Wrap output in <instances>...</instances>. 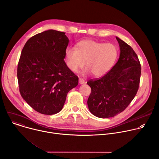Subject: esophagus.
<instances>
[{"label":"esophagus","instance_id":"1","mask_svg":"<svg viewBox=\"0 0 159 159\" xmlns=\"http://www.w3.org/2000/svg\"><path fill=\"white\" fill-rule=\"evenodd\" d=\"M79 84H83L85 83V80H84L83 79H82V78H79Z\"/></svg>","mask_w":159,"mask_h":159}]
</instances>
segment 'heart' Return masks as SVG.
Wrapping results in <instances>:
<instances>
[{
    "label": "heart",
    "instance_id": "1",
    "mask_svg": "<svg viewBox=\"0 0 159 159\" xmlns=\"http://www.w3.org/2000/svg\"><path fill=\"white\" fill-rule=\"evenodd\" d=\"M118 55V49L112 43H104L93 39H84L77 43L76 48L69 47L65 50L67 66L77 72L84 66L87 72L94 77L106 74L114 64Z\"/></svg>",
    "mask_w": 159,
    "mask_h": 159
}]
</instances>
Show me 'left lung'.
Segmentation results:
<instances>
[{
  "label": "left lung",
  "mask_w": 159,
  "mask_h": 159,
  "mask_svg": "<svg viewBox=\"0 0 159 159\" xmlns=\"http://www.w3.org/2000/svg\"><path fill=\"white\" fill-rule=\"evenodd\" d=\"M116 38L120 49L117 63L101 78L87 82L91 88L89 109L101 118L113 117L123 111L137 94L140 84L141 65L137 55L129 45Z\"/></svg>",
  "instance_id": "left-lung-1"
}]
</instances>
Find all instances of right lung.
Listing matches in <instances>:
<instances>
[{
	"label": "right lung",
	"mask_w": 159,
	"mask_h": 159,
	"mask_svg": "<svg viewBox=\"0 0 159 159\" xmlns=\"http://www.w3.org/2000/svg\"><path fill=\"white\" fill-rule=\"evenodd\" d=\"M69 41L65 33L50 30L30 38L21 52L17 72L19 91L41 114L60 112L68 93L78 85V77L64 61Z\"/></svg>",
	"instance_id": "obj_1"
}]
</instances>
